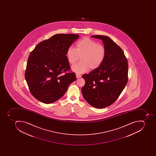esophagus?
<instances>
[{
	"mask_svg": "<svg viewBox=\"0 0 156 156\" xmlns=\"http://www.w3.org/2000/svg\"><path fill=\"white\" fill-rule=\"evenodd\" d=\"M81 76L80 75V74H77L76 73V77L77 79H78V78H80V77H81Z\"/></svg>",
	"mask_w": 156,
	"mask_h": 156,
	"instance_id": "1",
	"label": "esophagus"
}]
</instances>
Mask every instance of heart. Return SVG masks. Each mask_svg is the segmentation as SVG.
Here are the masks:
<instances>
[{
  "label": "heart",
  "instance_id": "obj_1",
  "mask_svg": "<svg viewBox=\"0 0 156 156\" xmlns=\"http://www.w3.org/2000/svg\"><path fill=\"white\" fill-rule=\"evenodd\" d=\"M106 54L104 46L87 37L77 42L76 49L69 47L66 51L68 62L72 65L75 64L80 57L81 61L72 66L73 70L79 73L86 72L89 68L97 69L104 62Z\"/></svg>",
  "mask_w": 156,
  "mask_h": 156
}]
</instances>
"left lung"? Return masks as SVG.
I'll return each mask as SVG.
<instances>
[{
	"instance_id": "8db88e82",
	"label": "left lung",
	"mask_w": 156,
	"mask_h": 156,
	"mask_svg": "<svg viewBox=\"0 0 156 156\" xmlns=\"http://www.w3.org/2000/svg\"><path fill=\"white\" fill-rule=\"evenodd\" d=\"M91 37L102 40L106 54L99 67L82 76L85 84L81 92L89 105L95 108H104L115 101L127 84V60L120 47L109 37Z\"/></svg>"
}]
</instances>
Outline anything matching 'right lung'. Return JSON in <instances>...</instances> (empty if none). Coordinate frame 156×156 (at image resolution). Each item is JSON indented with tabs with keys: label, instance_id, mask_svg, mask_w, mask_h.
<instances>
[{
	"label": "right lung",
	"instance_id": "1",
	"mask_svg": "<svg viewBox=\"0 0 156 156\" xmlns=\"http://www.w3.org/2000/svg\"><path fill=\"white\" fill-rule=\"evenodd\" d=\"M79 37L55 34L41 42L31 51L25 77L31 93L38 101L47 104L56 101L76 80L75 73L66 72L70 70L66 51Z\"/></svg>",
	"mask_w": 156,
	"mask_h": 156
}]
</instances>
